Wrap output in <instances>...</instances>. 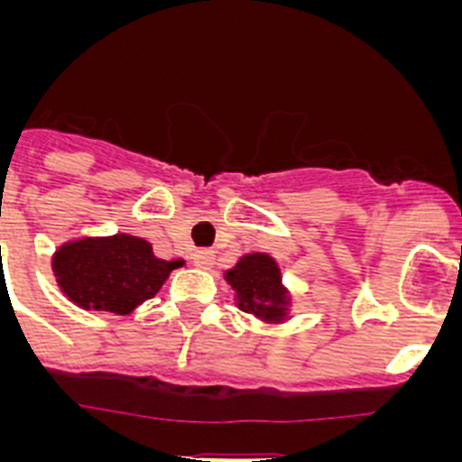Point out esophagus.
<instances>
[{"instance_id": "1", "label": "esophagus", "mask_w": 462, "mask_h": 462, "mask_svg": "<svg viewBox=\"0 0 462 462\" xmlns=\"http://www.w3.org/2000/svg\"><path fill=\"white\" fill-rule=\"evenodd\" d=\"M215 261V252L212 250H196L194 252V263L199 268H210Z\"/></svg>"}]
</instances>
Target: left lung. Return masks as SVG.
<instances>
[{"instance_id": "left-lung-1", "label": "left lung", "mask_w": 462, "mask_h": 462, "mask_svg": "<svg viewBox=\"0 0 462 462\" xmlns=\"http://www.w3.org/2000/svg\"><path fill=\"white\" fill-rule=\"evenodd\" d=\"M236 289V303L243 312L277 321L287 314V289L282 287L280 268L268 254H247L226 273Z\"/></svg>"}]
</instances>
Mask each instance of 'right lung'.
<instances>
[{"instance_id": "right-lung-1", "label": "right lung", "mask_w": 462, "mask_h": 462, "mask_svg": "<svg viewBox=\"0 0 462 462\" xmlns=\"http://www.w3.org/2000/svg\"><path fill=\"white\" fill-rule=\"evenodd\" d=\"M178 266L182 261L157 259L150 243L126 234L67 243L52 256L57 284L73 303L116 314L152 298Z\"/></svg>"}]
</instances>
